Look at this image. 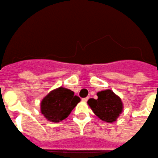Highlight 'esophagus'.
I'll list each match as a JSON object with an SVG mask.
<instances>
[{"label": "esophagus", "mask_w": 158, "mask_h": 158, "mask_svg": "<svg viewBox=\"0 0 158 158\" xmlns=\"http://www.w3.org/2000/svg\"><path fill=\"white\" fill-rule=\"evenodd\" d=\"M88 99H89V97H86V98H82V101H83V102H87Z\"/></svg>", "instance_id": "1"}]
</instances>
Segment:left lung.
<instances>
[{"label":"left lung","instance_id":"1","mask_svg":"<svg viewBox=\"0 0 158 158\" xmlns=\"http://www.w3.org/2000/svg\"><path fill=\"white\" fill-rule=\"evenodd\" d=\"M98 99L90 98L88 104L100 119L106 123H113L123 111L121 98L111 90L97 93Z\"/></svg>","mask_w":158,"mask_h":158}]
</instances>
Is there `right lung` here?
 Listing matches in <instances>:
<instances>
[{
  "instance_id": "obj_1",
  "label": "right lung",
  "mask_w": 158,
  "mask_h": 158,
  "mask_svg": "<svg viewBox=\"0 0 158 158\" xmlns=\"http://www.w3.org/2000/svg\"><path fill=\"white\" fill-rule=\"evenodd\" d=\"M81 101L73 91L60 87L50 91L41 102V112L49 121L65 119Z\"/></svg>"
}]
</instances>
